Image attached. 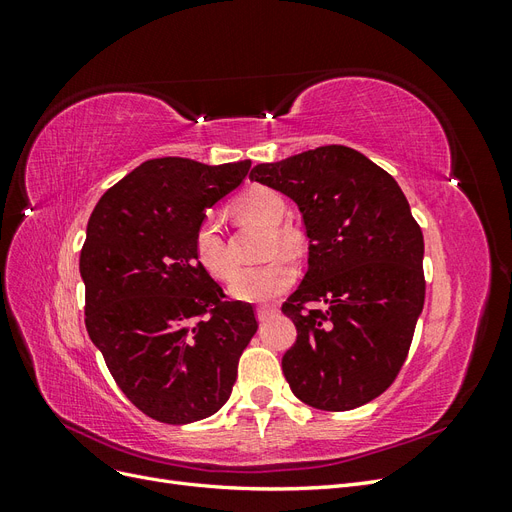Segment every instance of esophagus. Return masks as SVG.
<instances>
[{"instance_id":"1","label":"esophagus","mask_w":512,"mask_h":512,"mask_svg":"<svg viewBox=\"0 0 512 512\" xmlns=\"http://www.w3.org/2000/svg\"><path fill=\"white\" fill-rule=\"evenodd\" d=\"M275 312H277L275 307H269V305H260V307L256 309V318H258V322H267L271 316H275Z\"/></svg>"}]
</instances>
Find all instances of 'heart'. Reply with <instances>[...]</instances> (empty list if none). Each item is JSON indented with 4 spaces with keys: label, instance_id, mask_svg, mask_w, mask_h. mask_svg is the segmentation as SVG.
I'll use <instances>...</instances> for the list:
<instances>
[{
    "label": "heart",
    "instance_id": "1",
    "mask_svg": "<svg viewBox=\"0 0 512 512\" xmlns=\"http://www.w3.org/2000/svg\"><path fill=\"white\" fill-rule=\"evenodd\" d=\"M235 209L241 218L269 228L267 256L299 252L301 232L280 224L286 215V203L280 194L269 188H252L237 200ZM194 256L200 269L207 271L213 280L226 282L235 275V258L228 252L220 220L213 213H207L194 230ZM294 277H297V269L290 258L275 256L265 265L239 271L230 284V294L239 301L265 303L284 294L294 284Z\"/></svg>",
    "mask_w": 512,
    "mask_h": 512
}]
</instances>
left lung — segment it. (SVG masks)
<instances>
[{
	"mask_svg": "<svg viewBox=\"0 0 512 512\" xmlns=\"http://www.w3.org/2000/svg\"><path fill=\"white\" fill-rule=\"evenodd\" d=\"M250 179L297 203L309 239L307 273L282 305L297 327L282 359L292 393L329 412L369 404L397 378L425 303L423 232L404 192L344 145L258 164Z\"/></svg>",
	"mask_w": 512,
	"mask_h": 512,
	"instance_id": "8db88e82",
	"label": "left lung"
}]
</instances>
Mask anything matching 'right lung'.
Returning a JSON list of instances; mask_svg holds the SVG:
<instances>
[{"mask_svg":"<svg viewBox=\"0 0 512 512\" xmlns=\"http://www.w3.org/2000/svg\"><path fill=\"white\" fill-rule=\"evenodd\" d=\"M250 160H147L91 213L81 250L85 327L132 404L168 425L218 412L258 322L194 256V230L239 188Z\"/></svg>","mask_w":512,"mask_h":512,"instance_id":"right-lung-1","label":"right lung"}]
</instances>
